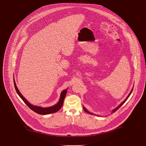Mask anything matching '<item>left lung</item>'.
Masks as SVG:
<instances>
[{
  "label": "left lung",
  "instance_id": "1",
  "mask_svg": "<svg viewBox=\"0 0 146 146\" xmlns=\"http://www.w3.org/2000/svg\"><path fill=\"white\" fill-rule=\"evenodd\" d=\"M133 88H132V90H131V92H130V93H129V95H128V96H127V98H126V99H125V100H123V102H122V103H121V104H120V105H118V106H117V108H115V109H113V110H112V111H111V114H112V113H114V112H115V111H116V110H118V109H119V108H120V107H121V106H122V105H123V103H125V102H126V101H127V99H128V98H129V96H130V95H131V93H132V91H133ZM83 109H84V111H86V113H88V114H92V115H95V114H93V113H91V112H90V111H88V110H87V109H86V108H85V107H84V106H83ZM98 115V116H99V115Z\"/></svg>",
  "mask_w": 146,
  "mask_h": 146
}]
</instances>
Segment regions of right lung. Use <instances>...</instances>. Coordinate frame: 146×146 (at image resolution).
<instances>
[{
	"mask_svg": "<svg viewBox=\"0 0 146 146\" xmlns=\"http://www.w3.org/2000/svg\"><path fill=\"white\" fill-rule=\"evenodd\" d=\"M14 84L15 90H16L18 95L19 96V97L21 98L22 99V100L24 102V103L26 104V105L33 111H35L36 113H38L39 114H41V115L49 114L56 113L58 111H59L62 107V105H63L64 100V99L65 98V96H66L67 91H68L67 90H65L61 92L60 95V98H59L58 102L54 106H52L50 107H47V108H43V107H40V106H38L33 105L32 104L29 103V102H28L23 96V95L21 94V92H19V90L18 89V88L16 86V83H15V81L14 80Z\"/></svg>",
	"mask_w": 146,
	"mask_h": 146,
	"instance_id": "obj_1",
	"label": "right lung"
}]
</instances>
